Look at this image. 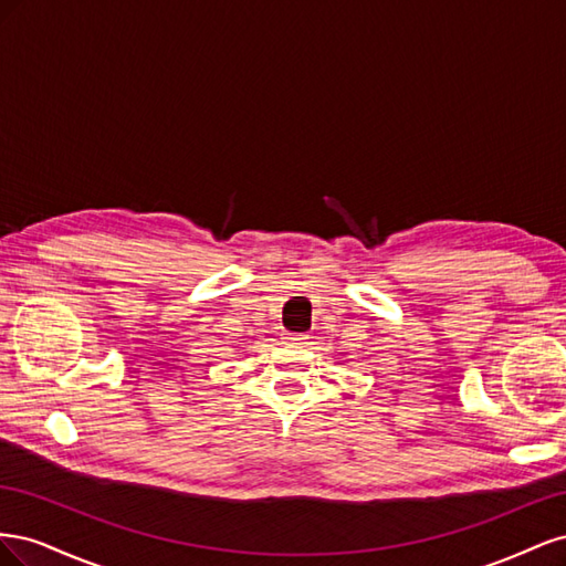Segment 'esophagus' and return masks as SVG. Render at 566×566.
<instances>
[{"label":"esophagus","mask_w":566,"mask_h":566,"mask_svg":"<svg viewBox=\"0 0 566 566\" xmlns=\"http://www.w3.org/2000/svg\"><path fill=\"white\" fill-rule=\"evenodd\" d=\"M306 339H310V335H304V333H290V335L285 337L287 345H295V347H304Z\"/></svg>","instance_id":"esophagus-1"}]
</instances>
